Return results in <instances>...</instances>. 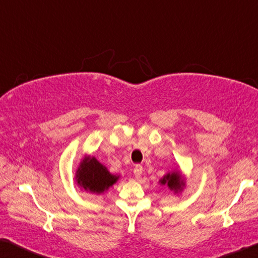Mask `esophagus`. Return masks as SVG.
<instances>
[{
    "label": "esophagus",
    "instance_id": "obj_1",
    "mask_svg": "<svg viewBox=\"0 0 258 258\" xmlns=\"http://www.w3.org/2000/svg\"><path fill=\"white\" fill-rule=\"evenodd\" d=\"M134 176H136V178H140L142 172H144V168H142V166H140V164H137L136 167H134Z\"/></svg>",
    "mask_w": 258,
    "mask_h": 258
}]
</instances>
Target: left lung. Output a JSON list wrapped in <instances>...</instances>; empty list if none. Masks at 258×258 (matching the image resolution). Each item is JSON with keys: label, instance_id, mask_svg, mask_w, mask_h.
<instances>
[{"label": "left lung", "instance_id": "1", "mask_svg": "<svg viewBox=\"0 0 258 258\" xmlns=\"http://www.w3.org/2000/svg\"><path fill=\"white\" fill-rule=\"evenodd\" d=\"M159 184L162 186H167L169 190L174 192V195L179 196L185 187V178H184L179 169H174L172 171L167 172L159 180Z\"/></svg>", "mask_w": 258, "mask_h": 258}]
</instances>
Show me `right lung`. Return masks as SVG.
Here are the masks:
<instances>
[{
  "label": "right lung",
  "mask_w": 258,
  "mask_h": 258,
  "mask_svg": "<svg viewBox=\"0 0 258 258\" xmlns=\"http://www.w3.org/2000/svg\"><path fill=\"white\" fill-rule=\"evenodd\" d=\"M119 178L120 175L111 174L104 164L91 155L81 159L74 176L75 184L81 190L96 196L104 194Z\"/></svg>",
  "instance_id": "add662e5"
}]
</instances>
